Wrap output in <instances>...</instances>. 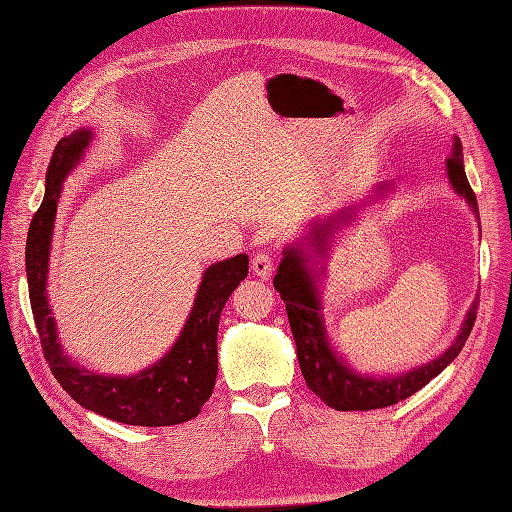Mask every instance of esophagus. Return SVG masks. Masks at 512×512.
<instances>
[{"mask_svg": "<svg viewBox=\"0 0 512 512\" xmlns=\"http://www.w3.org/2000/svg\"><path fill=\"white\" fill-rule=\"evenodd\" d=\"M274 265H276V261H274V257L270 255V253H257V255H253V259H251V268H253V272L259 276V278H263V280H268L270 276H272V272H274Z\"/></svg>", "mask_w": 512, "mask_h": 512, "instance_id": "obj_1", "label": "esophagus"}]
</instances>
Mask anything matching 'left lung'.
<instances>
[{"mask_svg":"<svg viewBox=\"0 0 512 512\" xmlns=\"http://www.w3.org/2000/svg\"><path fill=\"white\" fill-rule=\"evenodd\" d=\"M448 167V180L452 188L469 203L471 211L479 217L477 207V196L466 180L464 163H462V144L458 138H454L452 157L446 161ZM389 184H381L379 192H389ZM347 217H351L349 211L335 217L326 219L311 228L307 242L311 251H318V255H326L328 251V240L339 228L341 221L347 224ZM481 226V224H479ZM311 257L305 253L301 244L297 247H286L282 261L278 265V272L274 276V288L280 293L282 301L286 303V314L288 322H291L293 337L297 343V358L303 372V379L307 387L314 391L322 402L330 408L349 412V410H376V408H387L393 406L402 399L414 395L418 389L425 387L431 379L454 362L456 355L462 351L466 339H469L475 318H477V305L475 299L469 314L464 318V324L458 332L456 341L443 351L437 360H431L429 364H422L410 372L397 374V376H381V379H374L368 374H358L351 370L339 355L332 351L326 328H324V316H322V303H320V291H318V272L311 270Z\"/></svg>","mask_w":512,"mask_h":512,"instance_id":"left-lung-1","label":"left lung"}]
</instances>
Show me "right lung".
I'll list each match as a JSON object with an SVG mask.
<instances>
[{
  "mask_svg": "<svg viewBox=\"0 0 512 512\" xmlns=\"http://www.w3.org/2000/svg\"><path fill=\"white\" fill-rule=\"evenodd\" d=\"M92 142L90 129L62 138L46 175V196L31 219L27 236L29 299L43 355L62 389L77 404L110 420L138 427H171L198 416L217 379V326L221 309L249 274V255H236L207 268L182 335L163 360L131 376H104L85 370L64 353L48 305V261L54 219L64 177Z\"/></svg>",
  "mask_w": 512,
  "mask_h": 512,
  "instance_id": "obj_1",
  "label": "right lung"
}]
</instances>
